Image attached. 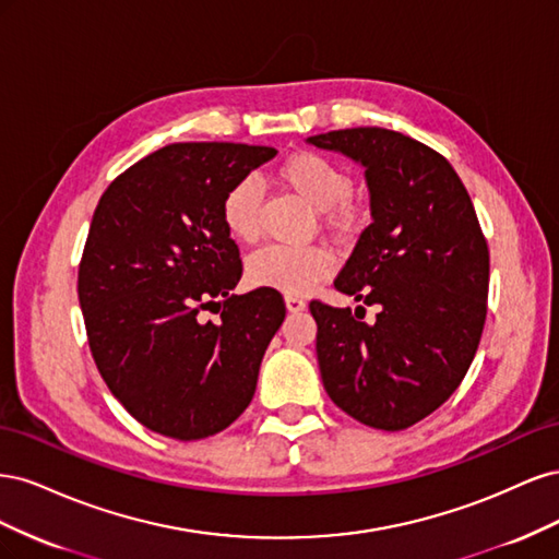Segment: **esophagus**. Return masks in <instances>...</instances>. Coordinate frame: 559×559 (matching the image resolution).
Wrapping results in <instances>:
<instances>
[{"instance_id":"obj_1","label":"esophagus","mask_w":559,"mask_h":559,"mask_svg":"<svg viewBox=\"0 0 559 559\" xmlns=\"http://www.w3.org/2000/svg\"><path fill=\"white\" fill-rule=\"evenodd\" d=\"M284 302H286V310H289V312H302L308 308V302L302 300L300 296H294V294H286Z\"/></svg>"}]
</instances>
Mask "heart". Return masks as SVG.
Returning a JSON list of instances; mask_svg holds the SVG:
<instances>
[{
  "label": "heart",
  "mask_w": 559,
  "mask_h": 559,
  "mask_svg": "<svg viewBox=\"0 0 559 559\" xmlns=\"http://www.w3.org/2000/svg\"><path fill=\"white\" fill-rule=\"evenodd\" d=\"M277 177L300 200L317 212L335 207V216L347 214L352 193L349 175L317 154H296L277 167ZM263 191L257 177H242L224 195L222 218L233 240L253 242L259 238V210ZM333 253L326 247H284L270 245L251 253L247 277L251 284L282 294H306L317 282L331 275Z\"/></svg>",
  "instance_id": "1"
}]
</instances>
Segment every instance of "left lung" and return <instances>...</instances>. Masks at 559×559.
Listing matches in <instances>:
<instances>
[{"label": "left lung", "mask_w": 559, "mask_h": 559, "mask_svg": "<svg viewBox=\"0 0 559 559\" xmlns=\"http://www.w3.org/2000/svg\"><path fill=\"white\" fill-rule=\"evenodd\" d=\"M306 142L364 167L373 222L335 289L380 308L368 324L361 306L310 302L321 382L361 425L408 429L452 396L476 357L489 284L476 210L452 165L401 132L349 128Z\"/></svg>", "instance_id": "1"}]
</instances>
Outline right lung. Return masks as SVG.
Segmentation results:
<instances>
[{
  "label": "right lung",
  "mask_w": 559,
  "mask_h": 559,
  "mask_svg": "<svg viewBox=\"0 0 559 559\" xmlns=\"http://www.w3.org/2000/svg\"><path fill=\"white\" fill-rule=\"evenodd\" d=\"M277 151L230 142L158 148L97 202L79 265L88 345L109 392L146 429L198 441L230 427L257 392L286 308L275 289L233 294L230 186ZM216 307L219 321L202 309Z\"/></svg>",
  "instance_id": "right-lung-1"
}]
</instances>
